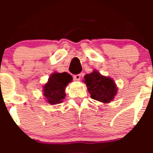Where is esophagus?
<instances>
[{
  "mask_svg": "<svg viewBox=\"0 0 153 153\" xmlns=\"http://www.w3.org/2000/svg\"><path fill=\"white\" fill-rule=\"evenodd\" d=\"M81 74H78V75H74V76H73L74 80H75V81H80V79H81Z\"/></svg>",
  "mask_w": 153,
  "mask_h": 153,
  "instance_id": "1",
  "label": "esophagus"
}]
</instances>
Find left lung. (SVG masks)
<instances>
[{"label":"left lung","mask_w":153,"mask_h":153,"mask_svg":"<svg viewBox=\"0 0 153 153\" xmlns=\"http://www.w3.org/2000/svg\"><path fill=\"white\" fill-rule=\"evenodd\" d=\"M84 83L87 86L91 98L103 103H109L117 93L116 85L110 78L101 75L94 70L84 76Z\"/></svg>","instance_id":"1"}]
</instances>
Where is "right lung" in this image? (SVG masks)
Segmentation results:
<instances>
[{
	"instance_id": "right-lung-1",
	"label": "right lung",
	"mask_w": 153,
	"mask_h": 153,
	"mask_svg": "<svg viewBox=\"0 0 153 153\" xmlns=\"http://www.w3.org/2000/svg\"><path fill=\"white\" fill-rule=\"evenodd\" d=\"M72 80L67 72L53 73L44 86V95L51 104H60L65 98V87Z\"/></svg>"
}]
</instances>
